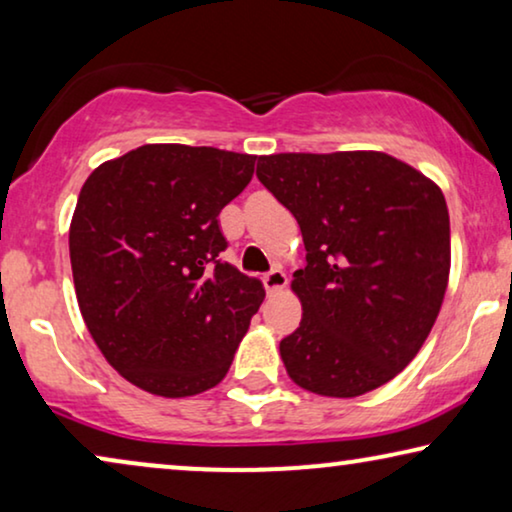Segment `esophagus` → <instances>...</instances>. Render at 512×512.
<instances>
[{
  "instance_id": "34e87169",
  "label": "esophagus",
  "mask_w": 512,
  "mask_h": 512,
  "mask_svg": "<svg viewBox=\"0 0 512 512\" xmlns=\"http://www.w3.org/2000/svg\"><path fill=\"white\" fill-rule=\"evenodd\" d=\"M263 282H265V289H268L270 293H277V291H282L284 286H286V275H284V270L282 268H272L268 275L263 277Z\"/></svg>"
}]
</instances>
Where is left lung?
<instances>
[{
	"label": "left lung",
	"instance_id": "1",
	"mask_svg": "<svg viewBox=\"0 0 512 512\" xmlns=\"http://www.w3.org/2000/svg\"><path fill=\"white\" fill-rule=\"evenodd\" d=\"M256 177L305 242L291 289L303 321L279 342L298 387L368 394L415 359L450 277V214L429 177L382 151L275 153Z\"/></svg>",
	"mask_w": 512,
	"mask_h": 512
}]
</instances>
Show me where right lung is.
Segmentation results:
<instances>
[{
	"instance_id": "right-lung-1",
	"label": "right lung",
	"mask_w": 512,
	"mask_h": 512,
	"mask_svg": "<svg viewBox=\"0 0 512 512\" xmlns=\"http://www.w3.org/2000/svg\"><path fill=\"white\" fill-rule=\"evenodd\" d=\"M256 156L144 144L107 160L79 193L69 258L95 345L135 387L195 396L226 377L265 291L219 254V214Z\"/></svg>"
}]
</instances>
